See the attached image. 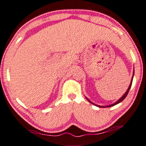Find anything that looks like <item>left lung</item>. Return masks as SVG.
<instances>
[{"label": "left lung", "instance_id": "8db88e82", "mask_svg": "<svg viewBox=\"0 0 146 146\" xmlns=\"http://www.w3.org/2000/svg\"><path fill=\"white\" fill-rule=\"evenodd\" d=\"M134 73H133V76H134ZM132 80H133V76H132V81H131V83H130V84H129V88H128V89H127V91H126V92H125V94H124V95H123V96H122V97H121V98H120V99H119V100H118L117 102H115V103H114V104H113V105H110V106H108L109 107H111V106H113V105H117V104H118V103H119V102H122V101H123V100H124V99H125V98H126V96H127L128 93H129V89H130V88H131V86H132ZM87 100H88V99H87ZM89 102H91V103L94 104V103H93V102H91V101H89ZM94 105H95V104H94ZM96 106H98V105H96ZM98 107H100V106H98Z\"/></svg>", "mask_w": 146, "mask_h": 146}]
</instances>
